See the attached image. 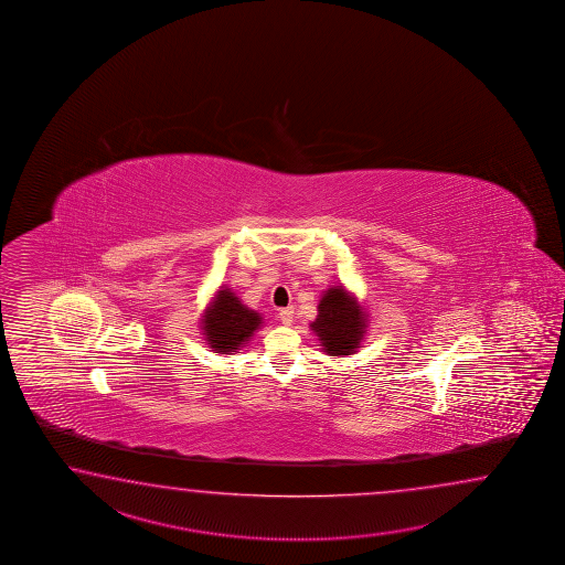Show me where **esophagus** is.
Instances as JSON below:
<instances>
[{
	"label": "esophagus",
	"mask_w": 565,
	"mask_h": 565,
	"mask_svg": "<svg viewBox=\"0 0 565 565\" xmlns=\"http://www.w3.org/2000/svg\"><path fill=\"white\" fill-rule=\"evenodd\" d=\"M278 319L282 321V324L292 323V319H295V309H292V307H287V309H280V312H278Z\"/></svg>",
	"instance_id": "esophagus-1"
}]
</instances>
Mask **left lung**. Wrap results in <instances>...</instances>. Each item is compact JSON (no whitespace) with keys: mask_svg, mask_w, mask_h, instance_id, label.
Listing matches in <instances>:
<instances>
[{"mask_svg":"<svg viewBox=\"0 0 565 565\" xmlns=\"http://www.w3.org/2000/svg\"><path fill=\"white\" fill-rule=\"evenodd\" d=\"M324 351L331 355H351L360 345L365 319L360 305L341 287L329 288L319 302V315L311 323Z\"/></svg>","mask_w":565,"mask_h":565,"instance_id":"1","label":"left lung"}]
</instances>
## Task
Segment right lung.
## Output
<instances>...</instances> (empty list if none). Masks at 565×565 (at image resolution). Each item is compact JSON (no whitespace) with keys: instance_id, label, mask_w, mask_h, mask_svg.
Wrapping results in <instances>:
<instances>
[{"instance_id":"right-lung-1","label":"right lung","mask_w":565,"mask_h":565,"mask_svg":"<svg viewBox=\"0 0 565 565\" xmlns=\"http://www.w3.org/2000/svg\"><path fill=\"white\" fill-rule=\"evenodd\" d=\"M260 324V315L244 307L234 292L220 290L204 319L205 339L216 353L241 349Z\"/></svg>"}]
</instances>
